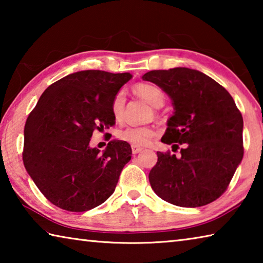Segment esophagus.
Wrapping results in <instances>:
<instances>
[{"label": "esophagus", "instance_id": "esophagus-1", "mask_svg": "<svg viewBox=\"0 0 263 263\" xmlns=\"http://www.w3.org/2000/svg\"><path fill=\"white\" fill-rule=\"evenodd\" d=\"M131 148H132V153L133 154H138V153H140L141 151H142L141 147H139V146H136V145H132Z\"/></svg>", "mask_w": 263, "mask_h": 263}]
</instances>
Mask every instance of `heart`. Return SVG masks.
<instances>
[{"instance_id":"obj_1","label":"heart","mask_w":263,"mask_h":263,"mask_svg":"<svg viewBox=\"0 0 263 263\" xmlns=\"http://www.w3.org/2000/svg\"><path fill=\"white\" fill-rule=\"evenodd\" d=\"M135 90L138 95L142 97L146 102L154 106V108H160L164 102V94L159 87L154 86L151 83H139L137 84ZM124 106H125V92L123 90L118 91L115 95L112 103H111V111L116 119H121ZM155 132L153 128L148 126H126L119 130L117 136L121 140L126 141L128 144L136 146H144L152 139Z\"/></svg>"}]
</instances>
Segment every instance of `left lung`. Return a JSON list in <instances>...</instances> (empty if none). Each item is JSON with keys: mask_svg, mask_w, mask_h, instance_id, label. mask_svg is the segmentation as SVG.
Listing matches in <instances>:
<instances>
[{"mask_svg": "<svg viewBox=\"0 0 263 263\" xmlns=\"http://www.w3.org/2000/svg\"><path fill=\"white\" fill-rule=\"evenodd\" d=\"M142 80L161 88L174 106L161 141L184 146L179 158L157 153L148 175L154 193L183 208L216 201L243 157V121L232 96L210 77L186 67L151 70Z\"/></svg>", "mask_w": 263, "mask_h": 263, "instance_id": "1", "label": "left lung"}]
</instances>
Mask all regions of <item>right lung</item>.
I'll list each match as a JSON object with an SVG mask.
<instances>
[{"instance_id": "right-lung-1", "label": "right lung", "mask_w": 263, "mask_h": 263, "mask_svg": "<svg viewBox=\"0 0 263 263\" xmlns=\"http://www.w3.org/2000/svg\"><path fill=\"white\" fill-rule=\"evenodd\" d=\"M130 73L81 70L51 84L24 127L23 162L42 194L58 208L82 212L114 194L131 160L126 141L111 140L103 152L90 147L94 130L115 125L111 103Z\"/></svg>"}]
</instances>
